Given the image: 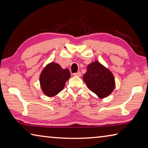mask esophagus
I'll list each match as a JSON object with an SVG mask.
<instances>
[{"instance_id":"34e87169","label":"esophagus","mask_w":148,"mask_h":148,"mask_svg":"<svg viewBox=\"0 0 148 148\" xmlns=\"http://www.w3.org/2000/svg\"><path fill=\"white\" fill-rule=\"evenodd\" d=\"M73 75H74V76H77V77H80V76H82L81 72H77V73H74Z\"/></svg>"}]
</instances>
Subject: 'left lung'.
Returning <instances> with one entry per match:
<instances>
[{"label": "left lung", "instance_id": "1", "mask_svg": "<svg viewBox=\"0 0 148 148\" xmlns=\"http://www.w3.org/2000/svg\"><path fill=\"white\" fill-rule=\"evenodd\" d=\"M87 69L83 79L90 91L96 94L100 99L109 96L116 86L112 72L97 61L87 65Z\"/></svg>", "mask_w": 148, "mask_h": 148}]
</instances>
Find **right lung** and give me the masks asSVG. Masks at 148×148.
I'll return each instance as SVG.
<instances>
[{"label": "right lung", "mask_w": 148, "mask_h": 148, "mask_svg": "<svg viewBox=\"0 0 148 148\" xmlns=\"http://www.w3.org/2000/svg\"><path fill=\"white\" fill-rule=\"evenodd\" d=\"M70 77L71 73L69 69H62L56 62H50L44 67L40 75V84L42 92L49 97L56 96L64 89Z\"/></svg>", "instance_id": "right-lung-1"}]
</instances>
